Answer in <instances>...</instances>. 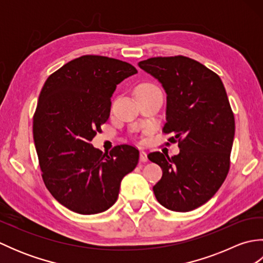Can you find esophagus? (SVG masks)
<instances>
[{"mask_svg": "<svg viewBox=\"0 0 263 263\" xmlns=\"http://www.w3.org/2000/svg\"><path fill=\"white\" fill-rule=\"evenodd\" d=\"M140 160H141V161H147V160H148L147 153L143 152V150H141V152H140Z\"/></svg>", "mask_w": 263, "mask_h": 263, "instance_id": "obj_1", "label": "esophagus"}]
</instances>
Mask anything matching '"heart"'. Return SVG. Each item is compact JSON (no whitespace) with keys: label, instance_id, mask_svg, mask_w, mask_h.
Instances as JSON below:
<instances>
[{"label":"heart","instance_id":"obj_1","mask_svg":"<svg viewBox=\"0 0 263 263\" xmlns=\"http://www.w3.org/2000/svg\"><path fill=\"white\" fill-rule=\"evenodd\" d=\"M154 89H158V88L152 85V83H142V85H140L137 88V91H148V90H154Z\"/></svg>","mask_w":263,"mask_h":263}]
</instances>
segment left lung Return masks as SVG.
Returning a JSON list of instances; mask_svg holds the SVG:
<instances>
[{
	"label": "left lung",
	"mask_w": 263,
	"mask_h": 263,
	"mask_svg": "<svg viewBox=\"0 0 263 263\" xmlns=\"http://www.w3.org/2000/svg\"><path fill=\"white\" fill-rule=\"evenodd\" d=\"M140 69L157 79L167 95L163 131L178 140L180 154L150 153L163 176L154 186L165 208L186 212L214 197L230 171L235 120L224 83L215 72L186 57L152 58Z\"/></svg>",
	"instance_id": "8db88e82"
}]
</instances>
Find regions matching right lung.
<instances>
[{"instance_id": "obj_1", "label": "right lung", "mask_w": 263, "mask_h": 263, "mask_svg": "<svg viewBox=\"0 0 263 263\" xmlns=\"http://www.w3.org/2000/svg\"><path fill=\"white\" fill-rule=\"evenodd\" d=\"M137 72L120 60L83 55L49 76L39 95L32 133L43 180L61 204L78 214L109 209L123 177L138 165L135 147L121 144L108 155L90 143L108 120L116 86Z\"/></svg>"}]
</instances>
